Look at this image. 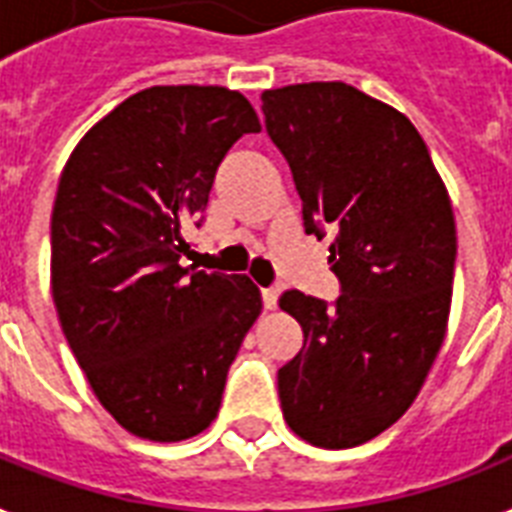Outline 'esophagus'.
Here are the masks:
<instances>
[{
	"instance_id": "obj_1",
	"label": "esophagus",
	"mask_w": 512,
	"mask_h": 512,
	"mask_svg": "<svg viewBox=\"0 0 512 512\" xmlns=\"http://www.w3.org/2000/svg\"><path fill=\"white\" fill-rule=\"evenodd\" d=\"M276 303H279V289H263V305L265 311H273L276 308Z\"/></svg>"
}]
</instances>
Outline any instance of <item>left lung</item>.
<instances>
[{
  "label": "left lung",
  "mask_w": 512,
  "mask_h": 512,
  "mask_svg": "<svg viewBox=\"0 0 512 512\" xmlns=\"http://www.w3.org/2000/svg\"><path fill=\"white\" fill-rule=\"evenodd\" d=\"M265 130L303 199L305 233H332L335 305L284 292L303 348L279 369L284 420L350 449L412 406L452 308L457 228L425 140L401 111L345 82L263 92Z\"/></svg>",
  "instance_id": "left-lung-1"
}]
</instances>
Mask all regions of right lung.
Masks as SVG:
<instances>
[{"instance_id": "right-lung-1", "label": "right lung", "mask_w": 512, "mask_h": 512, "mask_svg": "<svg viewBox=\"0 0 512 512\" xmlns=\"http://www.w3.org/2000/svg\"><path fill=\"white\" fill-rule=\"evenodd\" d=\"M255 108L228 87H148L68 156L52 207V300L92 393L132 436L172 444L217 417L228 366L263 311L247 276L196 271L215 172Z\"/></svg>"}]
</instances>
